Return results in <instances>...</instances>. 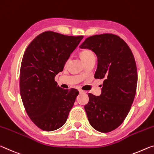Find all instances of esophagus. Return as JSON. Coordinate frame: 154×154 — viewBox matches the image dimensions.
Masks as SVG:
<instances>
[{"label":"esophagus","instance_id":"34e87169","mask_svg":"<svg viewBox=\"0 0 154 154\" xmlns=\"http://www.w3.org/2000/svg\"><path fill=\"white\" fill-rule=\"evenodd\" d=\"M79 91L80 94H82V93H84V91H82V90H80V89H79Z\"/></svg>","mask_w":154,"mask_h":154}]
</instances>
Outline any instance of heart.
<instances>
[{
	"mask_svg": "<svg viewBox=\"0 0 154 154\" xmlns=\"http://www.w3.org/2000/svg\"><path fill=\"white\" fill-rule=\"evenodd\" d=\"M80 57H81L83 61H85V60L89 59L92 57H94L95 56H94V53H93L91 50H82V51L81 52V53H80Z\"/></svg>",
	"mask_w": 154,
	"mask_h": 154,
	"instance_id": "obj_1",
	"label": "heart"
}]
</instances>
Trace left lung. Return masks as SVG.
I'll use <instances>...</instances> for the list:
<instances>
[{"label": "left lung", "mask_w": 154, "mask_h": 154, "mask_svg": "<svg viewBox=\"0 0 154 154\" xmlns=\"http://www.w3.org/2000/svg\"><path fill=\"white\" fill-rule=\"evenodd\" d=\"M80 48L96 54L94 76L104 79L100 96L88 94V120L98 132H109L123 123L134 99L138 75L134 55L126 43L112 34L88 37Z\"/></svg>", "instance_id": "left-lung-1"}]
</instances>
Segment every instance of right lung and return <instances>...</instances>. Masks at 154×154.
Returning a JSON list of instances; mask_svg holds the SVG:
<instances>
[{"label": "right lung", "mask_w": 154, "mask_h": 154, "mask_svg": "<svg viewBox=\"0 0 154 154\" xmlns=\"http://www.w3.org/2000/svg\"><path fill=\"white\" fill-rule=\"evenodd\" d=\"M83 36L44 32L24 52L20 72V90L25 110L37 127L53 131L63 125L79 91L63 89L54 77L63 67Z\"/></svg>", "instance_id": "add662e5"}]
</instances>
